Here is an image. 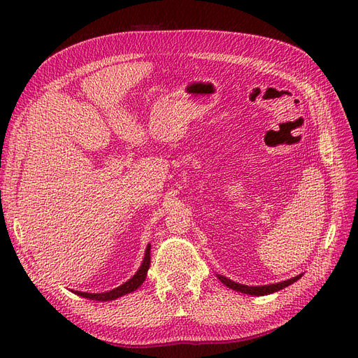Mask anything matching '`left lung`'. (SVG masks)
<instances>
[{"instance_id":"1","label":"left lung","mask_w":358,"mask_h":358,"mask_svg":"<svg viewBox=\"0 0 358 358\" xmlns=\"http://www.w3.org/2000/svg\"><path fill=\"white\" fill-rule=\"evenodd\" d=\"M218 276V279L221 280V282L224 285H227L229 288L234 289V291H239V292H243V294H249V296H266V294H272V292H276L279 289H282L291 284H294L296 280H299L301 278V275L299 276H294L291 279H287V280H282V282H278V284H270V285H263V287H248V285H242V284H237V282H233L231 279L225 278L222 275H216Z\"/></svg>"}]
</instances>
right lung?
I'll return each mask as SVG.
<instances>
[{"instance_id":"1","label":"right lung","mask_w":358,"mask_h":358,"mask_svg":"<svg viewBox=\"0 0 358 358\" xmlns=\"http://www.w3.org/2000/svg\"><path fill=\"white\" fill-rule=\"evenodd\" d=\"M149 264H150V245L146 246L143 263L137 270V273L131 279L127 280V282L122 284L121 287H117V288H115L112 291H107V292H99V294H94V292H82V291H74V294H78L85 299H90V300H99V301H109V300H115L117 297H122V296L128 294V292L136 291L140 285L143 284V280L146 279V275H148Z\"/></svg>"}]
</instances>
